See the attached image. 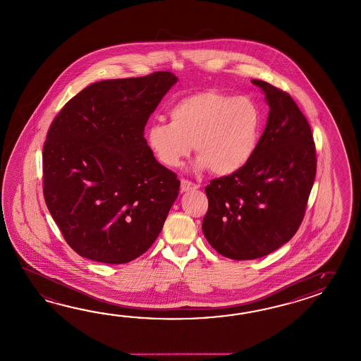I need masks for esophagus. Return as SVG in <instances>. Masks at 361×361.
<instances>
[{"label": "esophagus", "mask_w": 361, "mask_h": 361, "mask_svg": "<svg viewBox=\"0 0 361 361\" xmlns=\"http://www.w3.org/2000/svg\"><path fill=\"white\" fill-rule=\"evenodd\" d=\"M197 188H199V185L190 182L187 179H182V182H180L182 192H188V191H193V190H197Z\"/></svg>", "instance_id": "34e87169"}]
</instances>
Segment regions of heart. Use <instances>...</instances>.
Wrapping results in <instances>:
<instances>
[{
  "mask_svg": "<svg viewBox=\"0 0 361 361\" xmlns=\"http://www.w3.org/2000/svg\"><path fill=\"white\" fill-rule=\"evenodd\" d=\"M171 123L156 122L147 144L166 168H179L195 148L197 168L231 176L251 161L260 143L264 118L250 96L205 90L179 99L169 110Z\"/></svg>",
  "mask_w": 361,
  "mask_h": 361,
  "instance_id": "heart-1",
  "label": "heart"
}]
</instances>
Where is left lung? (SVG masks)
<instances>
[{
  "label": "left lung",
  "instance_id": "left-lung-1",
  "mask_svg": "<svg viewBox=\"0 0 361 361\" xmlns=\"http://www.w3.org/2000/svg\"><path fill=\"white\" fill-rule=\"evenodd\" d=\"M269 105L257 151L238 173L205 187L202 233L233 260H253L287 243L305 214L317 157L307 118L288 93L253 79Z\"/></svg>",
  "mask_w": 361,
  "mask_h": 361
}]
</instances>
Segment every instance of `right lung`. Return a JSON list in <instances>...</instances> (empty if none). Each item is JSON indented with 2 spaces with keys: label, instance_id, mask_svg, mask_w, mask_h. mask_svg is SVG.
<instances>
[{
  "label": "right lung",
  "instance_id": "1",
  "mask_svg": "<svg viewBox=\"0 0 361 361\" xmlns=\"http://www.w3.org/2000/svg\"><path fill=\"white\" fill-rule=\"evenodd\" d=\"M170 71L91 84L53 119L42 148V191L82 257L125 264L157 239L180 182L154 159L144 127L176 83Z\"/></svg>",
  "mask_w": 361,
  "mask_h": 361
}]
</instances>
